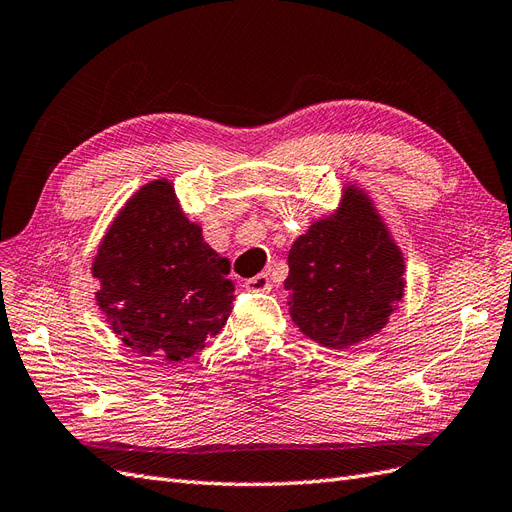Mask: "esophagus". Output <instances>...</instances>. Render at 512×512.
<instances>
[{
  "label": "esophagus",
  "mask_w": 512,
  "mask_h": 512,
  "mask_svg": "<svg viewBox=\"0 0 512 512\" xmlns=\"http://www.w3.org/2000/svg\"><path fill=\"white\" fill-rule=\"evenodd\" d=\"M245 288L252 290V293H269L271 282L265 273H258V275H254V278L245 280Z\"/></svg>",
  "instance_id": "obj_1"
}]
</instances>
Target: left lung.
<instances>
[{"instance_id": "8db88e82", "label": "left lung", "mask_w": 512, "mask_h": 512, "mask_svg": "<svg viewBox=\"0 0 512 512\" xmlns=\"http://www.w3.org/2000/svg\"><path fill=\"white\" fill-rule=\"evenodd\" d=\"M403 256L362 191L316 222L288 254L290 316L323 347L347 349L377 334L403 297Z\"/></svg>"}]
</instances>
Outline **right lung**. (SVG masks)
<instances>
[{"instance_id": "add662e5", "label": "right lung", "mask_w": 512, "mask_h": 512, "mask_svg": "<svg viewBox=\"0 0 512 512\" xmlns=\"http://www.w3.org/2000/svg\"><path fill=\"white\" fill-rule=\"evenodd\" d=\"M101 310L127 347L174 364L202 351L228 321L230 265L178 209L172 185L142 187L120 211L92 267Z\"/></svg>"}]
</instances>
